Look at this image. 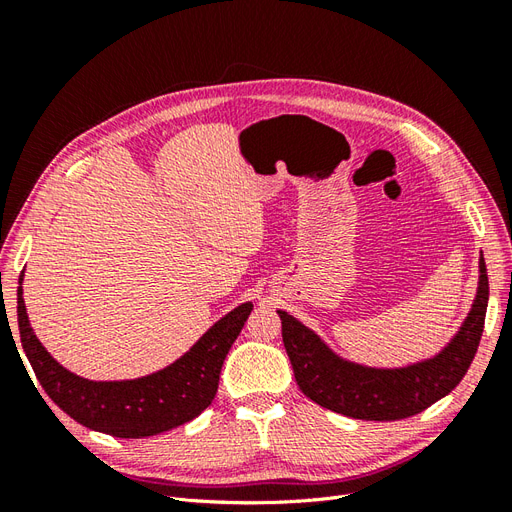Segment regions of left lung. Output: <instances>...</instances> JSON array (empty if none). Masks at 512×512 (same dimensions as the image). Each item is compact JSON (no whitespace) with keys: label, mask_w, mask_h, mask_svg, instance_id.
<instances>
[{"label":"left lung","mask_w":512,"mask_h":512,"mask_svg":"<svg viewBox=\"0 0 512 512\" xmlns=\"http://www.w3.org/2000/svg\"><path fill=\"white\" fill-rule=\"evenodd\" d=\"M489 280L478 258V286L468 316L448 344L427 359L401 367H374L337 354L299 318L277 309L284 348L299 389L318 406L363 421H397L446 397L466 376L485 327Z\"/></svg>","instance_id":"1"}]
</instances>
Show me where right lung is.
<instances>
[{"instance_id": "obj_1", "label": "right lung", "mask_w": 512, "mask_h": 512, "mask_svg": "<svg viewBox=\"0 0 512 512\" xmlns=\"http://www.w3.org/2000/svg\"><path fill=\"white\" fill-rule=\"evenodd\" d=\"M23 273L17 290L21 344L38 382L76 423L115 438H147L192 421L218 393L220 371L230 346L254 309L245 301L196 339L177 361L130 380H89L72 374L36 337L23 299Z\"/></svg>"}]
</instances>
